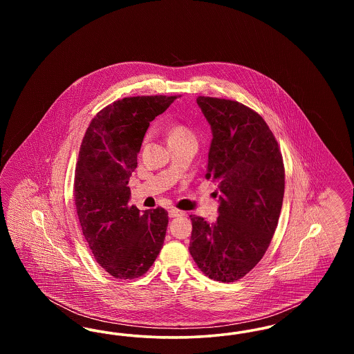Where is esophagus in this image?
Here are the masks:
<instances>
[{
  "mask_svg": "<svg viewBox=\"0 0 354 354\" xmlns=\"http://www.w3.org/2000/svg\"><path fill=\"white\" fill-rule=\"evenodd\" d=\"M183 215H185V212H183V211H179V209H176V208H171L169 211V218H179V216H183Z\"/></svg>",
  "mask_w": 354,
  "mask_h": 354,
  "instance_id": "esophagus-1",
  "label": "esophagus"
}]
</instances>
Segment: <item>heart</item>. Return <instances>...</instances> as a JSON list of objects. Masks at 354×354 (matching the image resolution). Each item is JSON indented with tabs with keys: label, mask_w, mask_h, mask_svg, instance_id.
<instances>
[{
	"label": "heart",
	"mask_w": 354,
	"mask_h": 354,
	"mask_svg": "<svg viewBox=\"0 0 354 354\" xmlns=\"http://www.w3.org/2000/svg\"><path fill=\"white\" fill-rule=\"evenodd\" d=\"M183 135H191V133L183 127V126H175L171 129L169 131V138H174V136H183Z\"/></svg>",
	"instance_id": "b5f03b06"
}]
</instances>
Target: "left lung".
Returning a JSON list of instances; mask_svg holds the SVG:
<instances>
[{"mask_svg": "<svg viewBox=\"0 0 354 354\" xmlns=\"http://www.w3.org/2000/svg\"><path fill=\"white\" fill-rule=\"evenodd\" d=\"M212 131L205 179L218 185L219 216L191 215L189 253L205 276L244 277L270 247L280 216L286 174L277 140L257 113L230 100L198 97Z\"/></svg>", "mask_w": 354, "mask_h": 354, "instance_id": "left-lung-1", "label": "left lung"}]
</instances>
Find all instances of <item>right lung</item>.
<instances>
[{"label":"right lung","instance_id":"right-lung-1","mask_svg":"<svg viewBox=\"0 0 354 354\" xmlns=\"http://www.w3.org/2000/svg\"><path fill=\"white\" fill-rule=\"evenodd\" d=\"M176 97L123 98L106 106L81 145L74 202L84 239L97 263L115 279H136L150 270L163 247L169 214L158 207L143 214L130 205L129 180L150 122Z\"/></svg>","mask_w":354,"mask_h":354}]
</instances>
